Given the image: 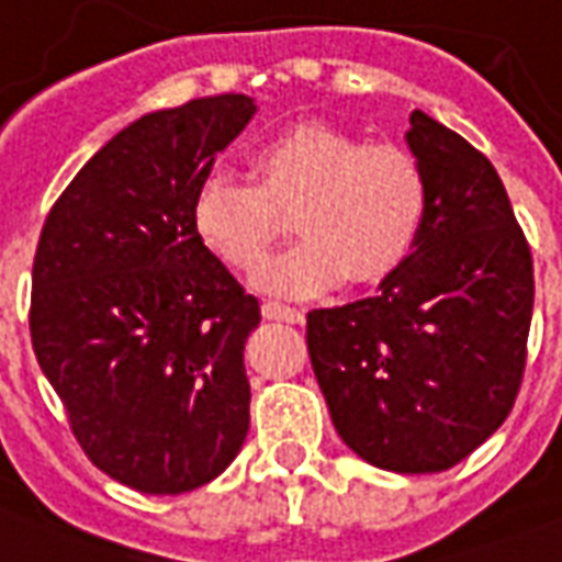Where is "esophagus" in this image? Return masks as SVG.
Wrapping results in <instances>:
<instances>
[{
  "mask_svg": "<svg viewBox=\"0 0 562 562\" xmlns=\"http://www.w3.org/2000/svg\"><path fill=\"white\" fill-rule=\"evenodd\" d=\"M266 321H284V323H302L305 321V311L290 308V305H281V302H266L263 305Z\"/></svg>",
  "mask_w": 562,
  "mask_h": 562,
  "instance_id": "1",
  "label": "esophagus"
}]
</instances>
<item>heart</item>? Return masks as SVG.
I'll use <instances>...</instances> for the list:
<instances>
[{
	"mask_svg": "<svg viewBox=\"0 0 562 562\" xmlns=\"http://www.w3.org/2000/svg\"><path fill=\"white\" fill-rule=\"evenodd\" d=\"M428 206V173L411 149L305 122L254 149L251 182L206 176L191 227L221 263L254 272L284 231V212H293L302 239L263 266L257 286L311 296L344 276L353 284L392 276L419 245Z\"/></svg>",
	"mask_w": 562,
	"mask_h": 562,
	"instance_id": "heart-1",
	"label": "heart"
}]
</instances>
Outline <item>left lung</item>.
<instances>
[{
	"label": "left lung",
	"instance_id": "8db88e82",
	"mask_svg": "<svg viewBox=\"0 0 562 562\" xmlns=\"http://www.w3.org/2000/svg\"><path fill=\"white\" fill-rule=\"evenodd\" d=\"M431 186L419 245L374 296L308 314L335 431L368 464L440 473L509 416L533 317V257L491 161L422 110L404 134Z\"/></svg>",
	"mask_w": 562,
	"mask_h": 562
}]
</instances>
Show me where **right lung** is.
Segmentation results:
<instances>
[{"mask_svg": "<svg viewBox=\"0 0 562 562\" xmlns=\"http://www.w3.org/2000/svg\"><path fill=\"white\" fill-rule=\"evenodd\" d=\"M254 98L146 113L83 164L53 203L32 266L29 331L89 461L143 494L221 476L248 434V296L191 227L215 155Z\"/></svg>", "mask_w": 562, "mask_h": 562, "instance_id": "add662e5", "label": "right lung"}]
</instances>
